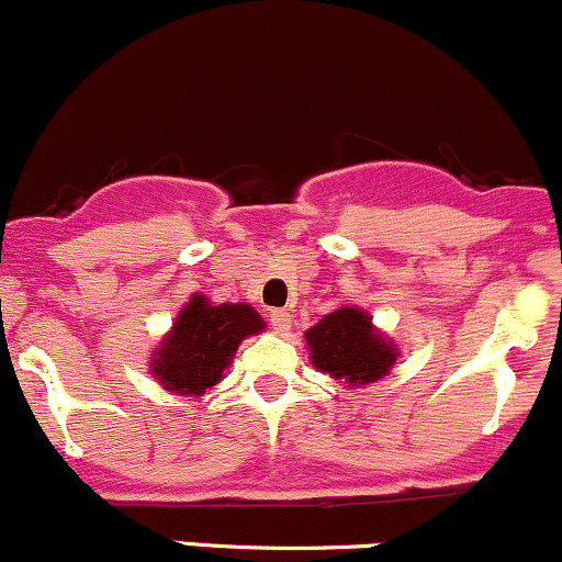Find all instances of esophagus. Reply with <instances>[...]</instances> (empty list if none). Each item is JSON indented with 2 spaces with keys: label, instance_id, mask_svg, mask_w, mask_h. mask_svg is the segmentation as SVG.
<instances>
[{
  "label": "esophagus",
  "instance_id": "obj_1",
  "mask_svg": "<svg viewBox=\"0 0 562 562\" xmlns=\"http://www.w3.org/2000/svg\"><path fill=\"white\" fill-rule=\"evenodd\" d=\"M270 324L279 334H289V329H292V315L286 311H270Z\"/></svg>",
  "mask_w": 562,
  "mask_h": 562
}]
</instances>
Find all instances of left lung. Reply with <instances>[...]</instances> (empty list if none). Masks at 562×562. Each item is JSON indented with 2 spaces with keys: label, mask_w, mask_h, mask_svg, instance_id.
<instances>
[{
  "label": "left lung",
  "mask_w": 562,
  "mask_h": 562,
  "mask_svg": "<svg viewBox=\"0 0 562 562\" xmlns=\"http://www.w3.org/2000/svg\"><path fill=\"white\" fill-rule=\"evenodd\" d=\"M311 363L331 380L361 387L390 374L401 350L387 334L371 324V315L356 305L326 313L305 331Z\"/></svg>",
  "instance_id": "obj_1"
}]
</instances>
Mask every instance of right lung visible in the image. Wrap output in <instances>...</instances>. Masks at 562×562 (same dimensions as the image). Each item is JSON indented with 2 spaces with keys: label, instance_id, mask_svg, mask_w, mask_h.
I'll use <instances>...</instances> for the list:
<instances>
[{
  "label": "right lung",
  "instance_id": "add662e5",
  "mask_svg": "<svg viewBox=\"0 0 562 562\" xmlns=\"http://www.w3.org/2000/svg\"><path fill=\"white\" fill-rule=\"evenodd\" d=\"M260 331L262 315L247 302L214 305L204 294H191L154 348L148 371L167 393L196 398L223 382L238 345Z\"/></svg>",
  "mask_w": 562,
  "mask_h": 562
}]
</instances>
